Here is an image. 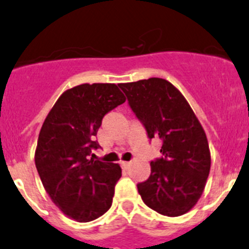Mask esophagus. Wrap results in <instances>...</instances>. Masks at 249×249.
Returning a JSON list of instances; mask_svg holds the SVG:
<instances>
[{
    "instance_id": "esophagus-1",
    "label": "esophagus",
    "mask_w": 249,
    "mask_h": 249,
    "mask_svg": "<svg viewBox=\"0 0 249 249\" xmlns=\"http://www.w3.org/2000/svg\"><path fill=\"white\" fill-rule=\"evenodd\" d=\"M120 165H122L123 169H125V170H126V169L130 166V161H122V163H120Z\"/></svg>"
}]
</instances>
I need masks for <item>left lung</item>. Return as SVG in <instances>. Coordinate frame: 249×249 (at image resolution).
Instances as JSON below:
<instances>
[{"label": "left lung", "mask_w": 249, "mask_h": 249, "mask_svg": "<svg viewBox=\"0 0 249 249\" xmlns=\"http://www.w3.org/2000/svg\"><path fill=\"white\" fill-rule=\"evenodd\" d=\"M119 88L148 139L161 141V157L151 161L149 178L137 183L142 201L166 216L187 213L203 194L211 170L201 123L180 91L164 79L119 84Z\"/></svg>", "instance_id": "8db88e82"}]
</instances>
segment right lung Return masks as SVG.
<instances>
[{
  "label": "right lung",
  "instance_id": "1",
  "mask_svg": "<svg viewBox=\"0 0 249 249\" xmlns=\"http://www.w3.org/2000/svg\"><path fill=\"white\" fill-rule=\"evenodd\" d=\"M124 102L115 84H83L62 93L41 127L37 173L53 203L79 223L100 218L112 206L122 168L90 156L100 147L93 140L103 117Z\"/></svg>",
  "mask_w": 249,
  "mask_h": 249
}]
</instances>
